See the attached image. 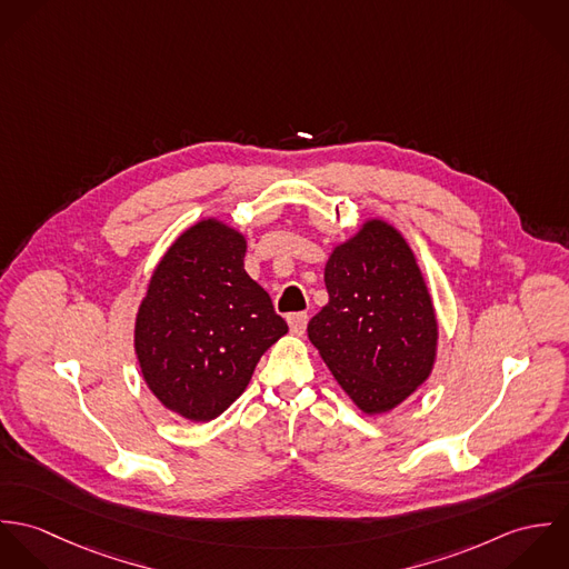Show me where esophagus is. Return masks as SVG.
<instances>
[{"instance_id": "esophagus-1", "label": "esophagus", "mask_w": 569, "mask_h": 569, "mask_svg": "<svg viewBox=\"0 0 569 569\" xmlns=\"http://www.w3.org/2000/svg\"><path fill=\"white\" fill-rule=\"evenodd\" d=\"M287 320H289V328H291L293 335H305L307 322H309L307 313H291Z\"/></svg>"}]
</instances>
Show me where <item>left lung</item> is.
Listing matches in <instances>:
<instances>
[{"label": "left lung", "instance_id": "left-lung-1", "mask_svg": "<svg viewBox=\"0 0 569 569\" xmlns=\"http://www.w3.org/2000/svg\"><path fill=\"white\" fill-rule=\"evenodd\" d=\"M328 305L309 339L346 395L366 413L406 401L429 377L438 325L406 239L368 221L326 262Z\"/></svg>", "mask_w": 569, "mask_h": 569}]
</instances>
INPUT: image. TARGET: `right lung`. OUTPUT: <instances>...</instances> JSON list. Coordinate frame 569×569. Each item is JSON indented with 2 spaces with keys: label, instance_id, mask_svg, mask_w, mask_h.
I'll list each match as a JSON object with an SVG mask.
<instances>
[{
  "label": "right lung",
  "instance_id": "obj_1",
  "mask_svg": "<svg viewBox=\"0 0 569 569\" xmlns=\"http://www.w3.org/2000/svg\"><path fill=\"white\" fill-rule=\"evenodd\" d=\"M243 258L239 232L201 221L166 251L140 305L144 381L163 406L197 422L232 406L262 352L289 330Z\"/></svg>",
  "mask_w": 569,
  "mask_h": 569
}]
</instances>
